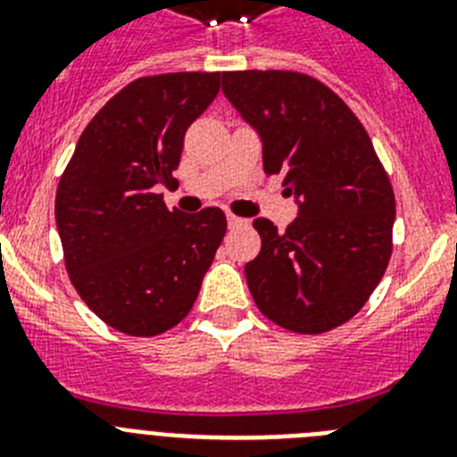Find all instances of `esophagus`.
I'll list each match as a JSON object with an SVG mask.
<instances>
[{
  "instance_id": "esophagus-1",
  "label": "esophagus",
  "mask_w": 457,
  "mask_h": 457,
  "mask_svg": "<svg viewBox=\"0 0 457 457\" xmlns=\"http://www.w3.org/2000/svg\"><path fill=\"white\" fill-rule=\"evenodd\" d=\"M226 220H228V228H237V226H247V220H242V217L228 215V217H226Z\"/></svg>"
}]
</instances>
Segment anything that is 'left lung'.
<instances>
[{
    "mask_svg": "<svg viewBox=\"0 0 457 457\" xmlns=\"http://www.w3.org/2000/svg\"><path fill=\"white\" fill-rule=\"evenodd\" d=\"M221 91L263 139V169L284 173L300 217L278 233L256 220L245 265L265 318L322 334L357 316L394 249L395 196L369 132L320 79L295 71L221 72Z\"/></svg>",
    "mask_w": 457,
    "mask_h": 457,
    "instance_id": "1",
    "label": "left lung"
}]
</instances>
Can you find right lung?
<instances>
[{"label": "right lung", "instance_id": "1", "mask_svg": "<svg viewBox=\"0 0 457 457\" xmlns=\"http://www.w3.org/2000/svg\"><path fill=\"white\" fill-rule=\"evenodd\" d=\"M220 91V72H162L120 88L84 128L56 187L68 277L116 332L157 337L179 325L226 233L220 208L169 210L189 125Z\"/></svg>", "mask_w": 457, "mask_h": 457}]
</instances>
